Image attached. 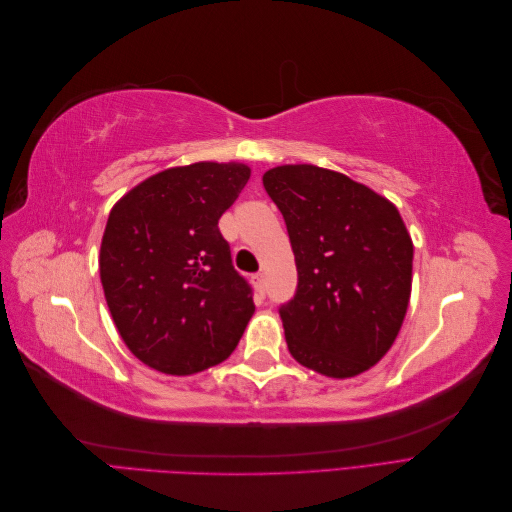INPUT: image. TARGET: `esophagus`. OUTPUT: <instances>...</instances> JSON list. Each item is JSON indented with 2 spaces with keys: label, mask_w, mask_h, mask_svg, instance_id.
Instances as JSON below:
<instances>
[{
  "label": "esophagus",
  "mask_w": 512,
  "mask_h": 512,
  "mask_svg": "<svg viewBox=\"0 0 512 512\" xmlns=\"http://www.w3.org/2000/svg\"><path fill=\"white\" fill-rule=\"evenodd\" d=\"M252 282H254L256 290H258L260 294H265V292H267V280H265V273H256V275L252 277Z\"/></svg>",
  "instance_id": "esophagus-1"
}]
</instances>
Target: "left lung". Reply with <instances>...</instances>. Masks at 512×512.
Returning a JSON list of instances; mask_svg holds the SVG:
<instances>
[{"label":"left lung","instance_id":"obj_1","mask_svg":"<svg viewBox=\"0 0 512 512\" xmlns=\"http://www.w3.org/2000/svg\"><path fill=\"white\" fill-rule=\"evenodd\" d=\"M262 185L297 262V292L280 307L290 354L329 378L363 374L389 352L408 309L414 247L404 220L367 185L312 164L271 168Z\"/></svg>","mask_w":512,"mask_h":512}]
</instances>
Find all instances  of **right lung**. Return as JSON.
I'll return each instance as SVG.
<instances>
[{"instance_id":"obj_1","label":"right lung","mask_w":512,"mask_h":512,"mask_svg":"<svg viewBox=\"0 0 512 512\" xmlns=\"http://www.w3.org/2000/svg\"><path fill=\"white\" fill-rule=\"evenodd\" d=\"M250 179L245 164L196 162L145 179L108 215L100 280L130 352L170 376L226 361L254 314L218 222Z\"/></svg>"}]
</instances>
